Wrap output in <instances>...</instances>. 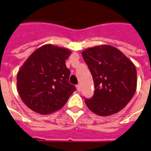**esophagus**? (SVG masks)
Instances as JSON below:
<instances>
[{"label": "esophagus", "instance_id": "obj_1", "mask_svg": "<svg viewBox=\"0 0 151 151\" xmlns=\"http://www.w3.org/2000/svg\"><path fill=\"white\" fill-rule=\"evenodd\" d=\"M76 89H77L78 92H81V84H77V85H76Z\"/></svg>", "mask_w": 151, "mask_h": 151}]
</instances>
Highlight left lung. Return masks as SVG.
Wrapping results in <instances>:
<instances>
[{
    "label": "left lung",
    "mask_w": 151,
    "mask_h": 151,
    "mask_svg": "<svg viewBox=\"0 0 151 151\" xmlns=\"http://www.w3.org/2000/svg\"><path fill=\"white\" fill-rule=\"evenodd\" d=\"M82 56L94 82V94L84 101L88 109L100 116L120 111L136 92L135 65L120 50L108 45L86 49Z\"/></svg>",
    "instance_id": "8db88e82"
}]
</instances>
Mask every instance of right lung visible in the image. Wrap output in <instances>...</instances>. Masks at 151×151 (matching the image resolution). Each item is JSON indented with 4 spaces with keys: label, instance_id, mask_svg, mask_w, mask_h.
I'll use <instances>...</instances> for the list:
<instances>
[{
    "label": "right lung",
    "instance_id": "add662e5",
    "mask_svg": "<svg viewBox=\"0 0 151 151\" xmlns=\"http://www.w3.org/2000/svg\"><path fill=\"white\" fill-rule=\"evenodd\" d=\"M66 48L45 45L33 52L17 74V88L22 101L32 111L48 115L66 104L76 87L69 83L70 71Z\"/></svg>",
    "mask_w": 151,
    "mask_h": 151
}]
</instances>
